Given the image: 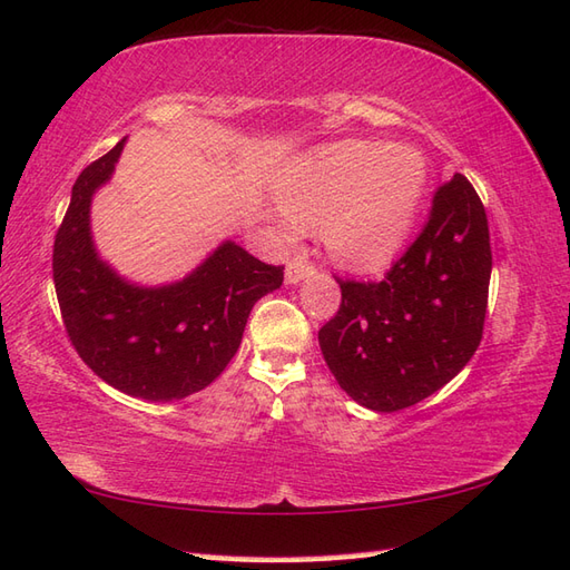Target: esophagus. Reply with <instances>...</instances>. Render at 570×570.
<instances>
[{
	"label": "esophagus",
	"mask_w": 570,
	"mask_h": 570,
	"mask_svg": "<svg viewBox=\"0 0 570 570\" xmlns=\"http://www.w3.org/2000/svg\"><path fill=\"white\" fill-rule=\"evenodd\" d=\"M311 274H315V264L308 262V259H303V257H294L286 267V282L298 284L301 279H306V276H311Z\"/></svg>",
	"instance_id": "1"
}]
</instances>
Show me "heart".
<instances>
[{
    "label": "heart",
    "instance_id": "obj_1",
    "mask_svg": "<svg viewBox=\"0 0 570 570\" xmlns=\"http://www.w3.org/2000/svg\"><path fill=\"white\" fill-rule=\"evenodd\" d=\"M428 187V157L413 145L340 140L282 177L279 225L288 240L323 228L327 255L342 269L379 272L401 255Z\"/></svg>",
    "mask_w": 570,
    "mask_h": 570
}]
</instances>
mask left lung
I'll return each instance as SVG.
<instances>
[{
  "instance_id": "left-lung-1",
  "label": "left lung",
  "mask_w": 570,
  "mask_h": 570,
  "mask_svg": "<svg viewBox=\"0 0 570 570\" xmlns=\"http://www.w3.org/2000/svg\"><path fill=\"white\" fill-rule=\"evenodd\" d=\"M491 267L485 208L471 181L454 175L381 282L335 276L342 303L317 342L340 389L376 413L440 391L481 345Z\"/></svg>"
}]
</instances>
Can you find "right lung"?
<instances>
[{"label": "right lung", "mask_w": 570, "mask_h": 570, "mask_svg": "<svg viewBox=\"0 0 570 570\" xmlns=\"http://www.w3.org/2000/svg\"><path fill=\"white\" fill-rule=\"evenodd\" d=\"M124 140L87 165L52 245V282L72 347L109 386L145 401H179L206 389L235 356L255 303L279 288L284 267L223 243L187 279L142 288L101 262L89 204L109 181Z\"/></svg>", "instance_id": "add662e5"}]
</instances>
